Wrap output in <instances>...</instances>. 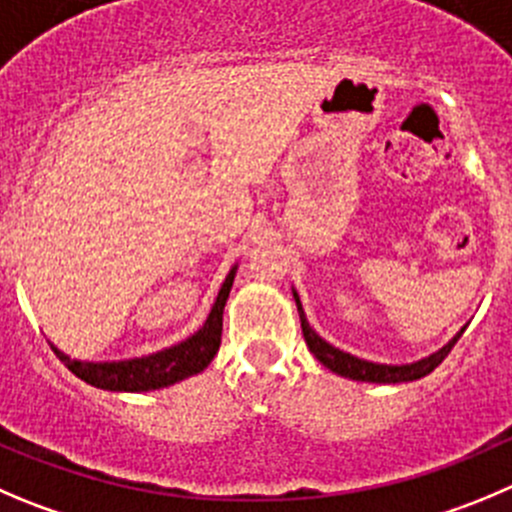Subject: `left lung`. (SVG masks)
I'll return each mask as SVG.
<instances>
[{"instance_id": "obj_1", "label": "left lung", "mask_w": 512, "mask_h": 512, "mask_svg": "<svg viewBox=\"0 0 512 512\" xmlns=\"http://www.w3.org/2000/svg\"><path fill=\"white\" fill-rule=\"evenodd\" d=\"M294 299H296V309H299L301 332H304V339H306V347H309V352L314 354V357L319 359V362L324 364L326 369H332V372L342 374V377L357 379V382L397 384V382H415V379L427 377L432 369L440 367L442 359L450 354V349L455 347L457 339H460L462 332H465V329H462V332L455 334V339H452V342H447L445 347L440 349V352L430 354V357L420 359V362L399 364V367H394V364H374V362H367V359L352 357V354L342 352V349H337V347H332L329 342H324V339H321L319 334L311 329L309 321H306L304 309H301V301H299V294H296V291H294Z\"/></svg>"}]
</instances>
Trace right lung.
Segmentation results:
<instances>
[{
    "instance_id": "add662e5",
    "label": "right lung",
    "mask_w": 512,
    "mask_h": 512,
    "mask_svg": "<svg viewBox=\"0 0 512 512\" xmlns=\"http://www.w3.org/2000/svg\"><path fill=\"white\" fill-rule=\"evenodd\" d=\"M233 276H236V266H233L231 274L223 281L221 291L216 296V304H213L203 329H198L186 342L163 349V352L138 359H125V362H77V359L62 354L57 347L52 349H55L57 357L65 362V367L75 377L92 384V387L110 389V392H148V389L170 387V384L180 382V379L203 372L211 364V359L216 357L218 347H221L223 306H226L228 294H231Z\"/></svg>"
}]
</instances>
